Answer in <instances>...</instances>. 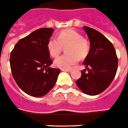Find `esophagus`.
I'll return each instance as SVG.
<instances>
[{"mask_svg": "<svg viewBox=\"0 0 128 128\" xmlns=\"http://www.w3.org/2000/svg\"><path fill=\"white\" fill-rule=\"evenodd\" d=\"M62 71H65V72H71V69H61Z\"/></svg>", "mask_w": 128, "mask_h": 128, "instance_id": "obj_1", "label": "esophagus"}]
</instances>
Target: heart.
<instances>
[{"mask_svg":"<svg viewBox=\"0 0 128 128\" xmlns=\"http://www.w3.org/2000/svg\"><path fill=\"white\" fill-rule=\"evenodd\" d=\"M67 54L60 56L54 61V65L62 69H69L78 63L79 58L83 59L88 56L90 50L89 43L82 36L74 30L61 32L58 38H51L47 43V48L50 56L57 58L63 47Z\"/></svg>","mask_w":128,"mask_h":128,"instance_id":"1","label":"heart"}]
</instances>
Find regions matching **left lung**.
<instances>
[{"label":"left lung","instance_id":"obj_1","mask_svg":"<svg viewBox=\"0 0 128 128\" xmlns=\"http://www.w3.org/2000/svg\"><path fill=\"white\" fill-rule=\"evenodd\" d=\"M83 29L89 38L90 50L83 61L86 69L75 82L84 93L94 96L104 91L114 80L118 59L114 46L104 36L90 27Z\"/></svg>","mask_w":128,"mask_h":128}]
</instances>
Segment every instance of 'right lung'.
Listing matches in <instances>:
<instances>
[{
    "mask_svg": "<svg viewBox=\"0 0 128 128\" xmlns=\"http://www.w3.org/2000/svg\"><path fill=\"white\" fill-rule=\"evenodd\" d=\"M54 30L43 28L21 39L10 57L13 78L20 89L32 96H43L56 84L60 69L51 68L47 43Z\"/></svg>",
    "mask_w": 128,
    "mask_h": 128,
    "instance_id": "obj_1",
    "label": "right lung"
}]
</instances>
